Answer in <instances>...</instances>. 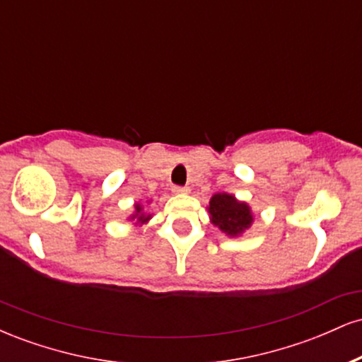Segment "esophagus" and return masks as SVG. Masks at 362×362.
Instances as JSON below:
<instances>
[{
    "mask_svg": "<svg viewBox=\"0 0 362 362\" xmlns=\"http://www.w3.org/2000/svg\"><path fill=\"white\" fill-rule=\"evenodd\" d=\"M172 192L173 194H189L190 189H189V187H178V185H175L172 189Z\"/></svg>",
    "mask_w": 362,
    "mask_h": 362,
    "instance_id": "obj_1",
    "label": "esophagus"
}]
</instances>
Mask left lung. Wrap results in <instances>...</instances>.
Listing matches in <instances>:
<instances>
[{
  "label": "left lung",
  "mask_w": 362,
  "mask_h": 362,
  "mask_svg": "<svg viewBox=\"0 0 362 362\" xmlns=\"http://www.w3.org/2000/svg\"><path fill=\"white\" fill-rule=\"evenodd\" d=\"M207 213L209 221L230 238L243 236L255 221L252 207L228 192H216L207 204Z\"/></svg>",
  "instance_id": "8db88e82"
}]
</instances>
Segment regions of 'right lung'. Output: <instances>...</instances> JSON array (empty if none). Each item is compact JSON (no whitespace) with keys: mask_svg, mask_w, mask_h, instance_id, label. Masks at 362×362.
<instances>
[{"mask_svg":"<svg viewBox=\"0 0 362 362\" xmlns=\"http://www.w3.org/2000/svg\"><path fill=\"white\" fill-rule=\"evenodd\" d=\"M151 202V199H148L146 204H141V202H134V211L127 216V219L134 224L136 228L143 226V224H148L149 219L153 218V214L149 213L148 204Z\"/></svg>","mask_w":362,"mask_h":362,"instance_id":"obj_1","label":"right lung"}]
</instances>
